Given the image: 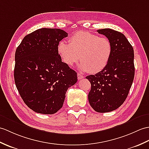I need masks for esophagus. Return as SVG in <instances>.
I'll return each instance as SVG.
<instances>
[{"label":"esophagus","instance_id":"esophagus-1","mask_svg":"<svg viewBox=\"0 0 149 149\" xmlns=\"http://www.w3.org/2000/svg\"><path fill=\"white\" fill-rule=\"evenodd\" d=\"M84 77V75H82V74H79V73H77V78H78L79 80H81V79H83Z\"/></svg>","mask_w":149,"mask_h":149}]
</instances>
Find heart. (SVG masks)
<instances>
[{"label":"heart","instance_id":"obj_1","mask_svg":"<svg viewBox=\"0 0 149 149\" xmlns=\"http://www.w3.org/2000/svg\"><path fill=\"white\" fill-rule=\"evenodd\" d=\"M69 44L61 41L58 52L62 61L72 67L80 58L79 68L90 74L102 71L111 58L112 44L109 39L84 31L74 33L69 38Z\"/></svg>","mask_w":149,"mask_h":149}]
</instances>
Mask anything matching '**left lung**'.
I'll list each match as a JSON object with an SVG mask.
<instances>
[{"instance_id":"1","label":"left lung","mask_w":149,"mask_h":149,"mask_svg":"<svg viewBox=\"0 0 149 149\" xmlns=\"http://www.w3.org/2000/svg\"><path fill=\"white\" fill-rule=\"evenodd\" d=\"M112 44L113 52L107 67L86 78L91 82L89 104L96 112L113 111L125 101L134 76V51L123 33L110 29L98 30Z\"/></svg>"}]
</instances>
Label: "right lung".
I'll return each mask as SVG.
<instances>
[{
  "label": "right lung",
  "mask_w": 149,
  "mask_h": 149,
  "mask_svg": "<svg viewBox=\"0 0 149 149\" xmlns=\"http://www.w3.org/2000/svg\"><path fill=\"white\" fill-rule=\"evenodd\" d=\"M68 33L58 29H38L23 38L15 53L14 77L25 104L37 113L53 114L62 107L77 73L58 54L59 42Z\"/></svg>",
  "instance_id": "1"
}]
</instances>
